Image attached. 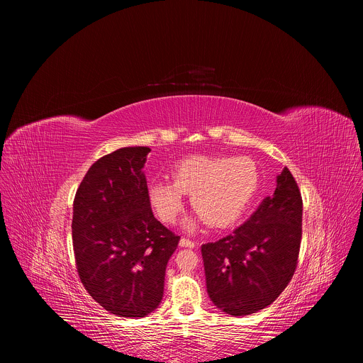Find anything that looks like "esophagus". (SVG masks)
<instances>
[{"mask_svg":"<svg viewBox=\"0 0 363 363\" xmlns=\"http://www.w3.org/2000/svg\"><path fill=\"white\" fill-rule=\"evenodd\" d=\"M179 245H181V247L194 248V247H195V242H194L192 240H189V238H185V237H182V238L179 240Z\"/></svg>","mask_w":363,"mask_h":363,"instance_id":"34e87169","label":"esophagus"}]
</instances>
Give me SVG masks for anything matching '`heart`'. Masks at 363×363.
Returning <instances> with one entry per match:
<instances>
[{
  "label": "heart",
  "instance_id": "1",
  "mask_svg": "<svg viewBox=\"0 0 363 363\" xmlns=\"http://www.w3.org/2000/svg\"><path fill=\"white\" fill-rule=\"evenodd\" d=\"M257 188L258 171L248 158L191 157L174 168L172 182L149 185L147 201L162 223L174 224L184 208V194H191L198 220L224 228L244 214ZM198 220H188L185 227L194 230Z\"/></svg>",
  "mask_w": 363,
  "mask_h": 363
}]
</instances>
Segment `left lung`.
Wrapping results in <instances>:
<instances>
[{
  "instance_id": "obj_1",
  "label": "left lung",
  "mask_w": 363,
  "mask_h": 363,
  "mask_svg": "<svg viewBox=\"0 0 363 363\" xmlns=\"http://www.w3.org/2000/svg\"><path fill=\"white\" fill-rule=\"evenodd\" d=\"M303 201L287 168L272 196L233 234L203 244L206 291L231 316H247L270 306L287 287L301 241Z\"/></svg>"
}]
</instances>
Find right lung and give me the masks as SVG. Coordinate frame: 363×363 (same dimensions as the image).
<instances>
[{
    "instance_id": "obj_1",
    "label": "right lung",
    "mask_w": 363,
    "mask_h": 363,
    "mask_svg": "<svg viewBox=\"0 0 363 363\" xmlns=\"http://www.w3.org/2000/svg\"><path fill=\"white\" fill-rule=\"evenodd\" d=\"M147 146L118 149L97 160L73 202V248L87 293L109 313L145 318L164 296L165 270L178 247L153 217L143 174Z\"/></svg>"
}]
</instances>
